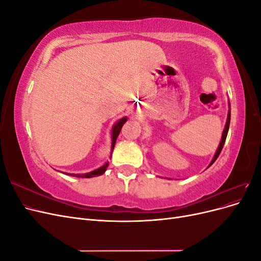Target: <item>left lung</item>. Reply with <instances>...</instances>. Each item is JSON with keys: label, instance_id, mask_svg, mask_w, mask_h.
Instances as JSON below:
<instances>
[{"label": "left lung", "instance_id": "1", "mask_svg": "<svg viewBox=\"0 0 261 261\" xmlns=\"http://www.w3.org/2000/svg\"><path fill=\"white\" fill-rule=\"evenodd\" d=\"M230 120H231V112H228V114H227V121H226V124H225V127H224V130H223V134H222V139H221V143H220V145H219V148H218V150H217V152H216V154H215V158H213L212 159V161H211V163H210V165L215 162L217 159H218V156H219V154H220V152H221V150H222V148H223V146H224V143H225V139H226V136H227V132H228V127H230ZM209 165V167H210Z\"/></svg>", "mask_w": 261, "mask_h": 261}]
</instances>
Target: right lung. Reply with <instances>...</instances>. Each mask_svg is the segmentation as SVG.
I'll return each mask as SVG.
<instances>
[{"instance_id":"add662e5","label":"right lung","mask_w":261,"mask_h":261,"mask_svg":"<svg viewBox=\"0 0 261 261\" xmlns=\"http://www.w3.org/2000/svg\"><path fill=\"white\" fill-rule=\"evenodd\" d=\"M127 121V117H123L121 118L120 121H118L115 126L113 127V130H112V146H111V151H113L114 149V146H115V143H116V138L118 136V134H120L122 127L124 123ZM107 167H108V163L105 164L103 167H101L97 170H94L92 172H89V173H86V174H68V175H72V176H76V177H85V178H89V177H94V176H99V175H102L103 173L106 172L107 170Z\"/></svg>"}]
</instances>
